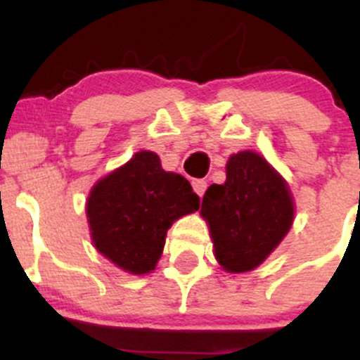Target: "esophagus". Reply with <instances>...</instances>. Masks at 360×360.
I'll return each instance as SVG.
<instances>
[{
  "mask_svg": "<svg viewBox=\"0 0 360 360\" xmlns=\"http://www.w3.org/2000/svg\"><path fill=\"white\" fill-rule=\"evenodd\" d=\"M193 190H195V193L198 195V197H203V193H205V190H207V183L203 179H195L193 183Z\"/></svg>",
  "mask_w": 360,
  "mask_h": 360,
  "instance_id": "34e87169",
  "label": "esophagus"
}]
</instances>
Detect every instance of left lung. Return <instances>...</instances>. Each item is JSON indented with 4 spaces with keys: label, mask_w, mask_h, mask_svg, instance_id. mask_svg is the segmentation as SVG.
I'll return each instance as SVG.
<instances>
[{
    "label": "left lung",
    "mask_w": 360,
    "mask_h": 360,
    "mask_svg": "<svg viewBox=\"0 0 360 360\" xmlns=\"http://www.w3.org/2000/svg\"><path fill=\"white\" fill-rule=\"evenodd\" d=\"M217 263L230 274L259 266L291 230L294 202L284 177L261 155L240 151L226 163V181L202 200Z\"/></svg>",
    "instance_id": "left-lung-1"
}]
</instances>
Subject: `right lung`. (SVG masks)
I'll return each mask as SVG.
<instances>
[{"mask_svg":"<svg viewBox=\"0 0 360 360\" xmlns=\"http://www.w3.org/2000/svg\"><path fill=\"white\" fill-rule=\"evenodd\" d=\"M200 207L181 174L165 172L157 153L139 151L97 181L86 200L92 242L103 256L132 275L157 266L172 223Z\"/></svg>","mask_w":360,"mask_h":360,"instance_id":"obj_1","label":"right lung"}]
</instances>
